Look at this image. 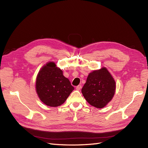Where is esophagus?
<instances>
[{"label":"esophagus","mask_w":148,"mask_h":148,"mask_svg":"<svg viewBox=\"0 0 148 148\" xmlns=\"http://www.w3.org/2000/svg\"><path fill=\"white\" fill-rule=\"evenodd\" d=\"M82 85H78V86L76 87V89H77V90H80V89H82Z\"/></svg>","instance_id":"34e87169"}]
</instances>
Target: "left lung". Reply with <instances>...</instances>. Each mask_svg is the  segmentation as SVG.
I'll return each mask as SVG.
<instances>
[{
  "label": "left lung",
  "instance_id": "8db88e82",
  "mask_svg": "<svg viewBox=\"0 0 148 148\" xmlns=\"http://www.w3.org/2000/svg\"><path fill=\"white\" fill-rule=\"evenodd\" d=\"M115 90L114 79L104 67L89 74L82 92L89 104L101 109L112 100Z\"/></svg>",
  "mask_w": 148,
  "mask_h": 148
}]
</instances>
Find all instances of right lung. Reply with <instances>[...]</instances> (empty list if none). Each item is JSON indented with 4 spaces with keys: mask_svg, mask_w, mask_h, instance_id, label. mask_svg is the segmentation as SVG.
<instances>
[{
    "mask_svg": "<svg viewBox=\"0 0 148 148\" xmlns=\"http://www.w3.org/2000/svg\"><path fill=\"white\" fill-rule=\"evenodd\" d=\"M36 89L41 101L50 107L64 104L74 88L53 62L44 65L37 76Z\"/></svg>",
    "mask_w": 148,
    "mask_h": 148,
    "instance_id": "right-lung-1",
    "label": "right lung"
}]
</instances>
